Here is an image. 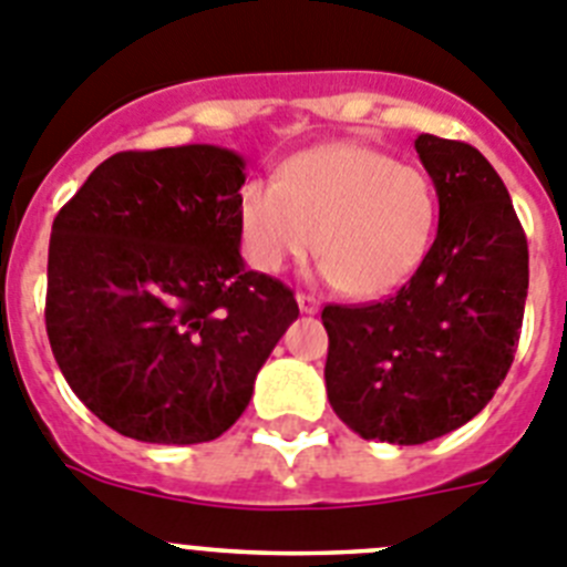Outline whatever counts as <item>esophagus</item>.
Returning a JSON list of instances; mask_svg holds the SVG:
<instances>
[{
	"label": "esophagus",
	"instance_id": "1",
	"mask_svg": "<svg viewBox=\"0 0 567 567\" xmlns=\"http://www.w3.org/2000/svg\"><path fill=\"white\" fill-rule=\"evenodd\" d=\"M296 305H299L302 313H316V310H319V299L310 293H296Z\"/></svg>",
	"mask_w": 567,
	"mask_h": 567
}]
</instances>
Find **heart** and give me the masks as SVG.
Returning <instances> with one entry per match:
<instances>
[{
  "mask_svg": "<svg viewBox=\"0 0 567 567\" xmlns=\"http://www.w3.org/2000/svg\"><path fill=\"white\" fill-rule=\"evenodd\" d=\"M237 214L254 268L279 274L316 246L321 277L344 296L379 299L421 268L437 197L410 163L372 146L321 144L290 157L277 183H246Z\"/></svg>",
  "mask_w": 567,
  "mask_h": 567,
  "instance_id": "b5f03b06",
  "label": "heart"
}]
</instances>
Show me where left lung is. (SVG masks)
<instances>
[{"instance_id": "left-lung-1", "label": "left lung", "mask_w": 567, "mask_h": 567, "mask_svg": "<svg viewBox=\"0 0 567 567\" xmlns=\"http://www.w3.org/2000/svg\"><path fill=\"white\" fill-rule=\"evenodd\" d=\"M435 183L437 237L401 290L328 305L336 415L367 441H435L492 401L514 361L528 296V243L508 188L463 141L417 135Z\"/></svg>"}]
</instances>
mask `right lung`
I'll return each mask as SVG.
<instances>
[{"instance_id": "right-lung-1", "label": "right lung", "mask_w": 567, "mask_h": 567, "mask_svg": "<svg viewBox=\"0 0 567 567\" xmlns=\"http://www.w3.org/2000/svg\"><path fill=\"white\" fill-rule=\"evenodd\" d=\"M246 161L212 144L118 152L55 214L48 339L70 390L146 443H203L246 412L299 316L239 257Z\"/></svg>"}]
</instances>
